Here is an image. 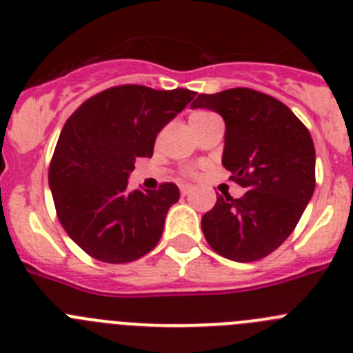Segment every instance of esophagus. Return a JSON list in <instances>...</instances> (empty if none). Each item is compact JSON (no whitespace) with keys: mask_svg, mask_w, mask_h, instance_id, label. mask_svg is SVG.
I'll return each mask as SVG.
<instances>
[{"mask_svg":"<svg viewBox=\"0 0 353 353\" xmlns=\"http://www.w3.org/2000/svg\"><path fill=\"white\" fill-rule=\"evenodd\" d=\"M190 193H192V186H188V184H183V186H181V195L188 196V195H190Z\"/></svg>","mask_w":353,"mask_h":353,"instance_id":"obj_1","label":"esophagus"}]
</instances>
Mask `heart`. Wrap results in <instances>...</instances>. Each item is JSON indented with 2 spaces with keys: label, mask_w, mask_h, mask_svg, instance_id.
Listing matches in <instances>:
<instances>
[{
  "label": "heart",
  "mask_w": 353,
  "mask_h": 353,
  "mask_svg": "<svg viewBox=\"0 0 353 353\" xmlns=\"http://www.w3.org/2000/svg\"><path fill=\"white\" fill-rule=\"evenodd\" d=\"M212 117H216V114L209 113V111H195V113L190 114V127H195L196 123H202Z\"/></svg>",
  "instance_id": "1"
}]
</instances>
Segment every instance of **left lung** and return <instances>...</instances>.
I'll return each mask as SVG.
<instances>
[{
	"label": "left lung",
	"instance_id": "1",
	"mask_svg": "<svg viewBox=\"0 0 353 353\" xmlns=\"http://www.w3.org/2000/svg\"><path fill=\"white\" fill-rule=\"evenodd\" d=\"M192 106L223 117V167L247 190L217 196L202 217L203 235L223 258L258 261L285 242L314 195L310 132L285 104L251 88L200 94Z\"/></svg>",
	"mask_w": 353,
	"mask_h": 353
}]
</instances>
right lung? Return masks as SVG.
<instances>
[{
	"label": "right lung",
	"mask_w": 353,
	"mask_h": 353,
	"mask_svg": "<svg viewBox=\"0 0 353 353\" xmlns=\"http://www.w3.org/2000/svg\"><path fill=\"white\" fill-rule=\"evenodd\" d=\"M193 97L186 88L123 85L94 95L68 118L48 184L59 221L92 258L130 263L158 243L179 188L130 192L128 177L136 158H151L158 132Z\"/></svg>",
	"instance_id": "obj_1"
}]
</instances>
